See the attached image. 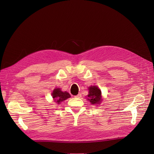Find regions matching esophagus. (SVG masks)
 I'll use <instances>...</instances> for the list:
<instances>
[{
	"label": "esophagus",
	"instance_id": "1",
	"mask_svg": "<svg viewBox=\"0 0 154 154\" xmlns=\"http://www.w3.org/2000/svg\"><path fill=\"white\" fill-rule=\"evenodd\" d=\"M82 97V94H79L78 95L75 96V97H76V98H80V97Z\"/></svg>",
	"mask_w": 154,
	"mask_h": 154
}]
</instances>
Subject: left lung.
<instances>
[{
    "mask_svg": "<svg viewBox=\"0 0 154 154\" xmlns=\"http://www.w3.org/2000/svg\"><path fill=\"white\" fill-rule=\"evenodd\" d=\"M87 100L93 105L100 104L102 102L101 91L97 86H91L88 87V94L87 95Z\"/></svg>",
    "mask_w": 154,
    "mask_h": 154,
    "instance_id": "8db88e82",
    "label": "left lung"
}]
</instances>
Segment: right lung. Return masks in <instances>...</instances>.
I'll list each match as a JSON object with an SVG mask.
<instances>
[{
    "label": "right lung",
    "mask_w": 154,
    "mask_h": 154,
    "mask_svg": "<svg viewBox=\"0 0 154 154\" xmlns=\"http://www.w3.org/2000/svg\"><path fill=\"white\" fill-rule=\"evenodd\" d=\"M52 97L57 103H60L61 102L64 101L70 97V95L66 91L62 92L60 88H56L53 91L52 94Z\"/></svg>",
    "instance_id": "obj_1"
}]
</instances>
